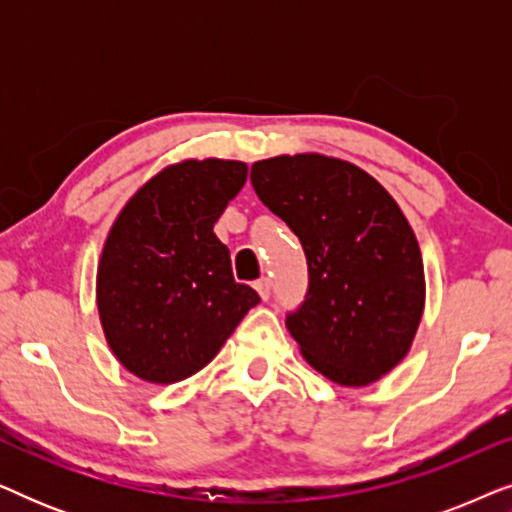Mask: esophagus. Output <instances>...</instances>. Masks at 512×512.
Listing matches in <instances>:
<instances>
[{"label":"esophagus","mask_w":512,"mask_h":512,"mask_svg":"<svg viewBox=\"0 0 512 512\" xmlns=\"http://www.w3.org/2000/svg\"><path fill=\"white\" fill-rule=\"evenodd\" d=\"M254 286H256V291H258V293H261V298H263V300H268V298H270V289H272V282H270V279H268V277H261V279H258V282H256Z\"/></svg>","instance_id":"1"}]
</instances>
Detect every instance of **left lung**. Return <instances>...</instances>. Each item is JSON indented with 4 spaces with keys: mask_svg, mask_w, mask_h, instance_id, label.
<instances>
[{
    "mask_svg": "<svg viewBox=\"0 0 512 512\" xmlns=\"http://www.w3.org/2000/svg\"><path fill=\"white\" fill-rule=\"evenodd\" d=\"M251 184L303 244L307 293L286 314L300 352L342 387L380 380L408 354L424 310L408 219L370 174L317 153L254 163Z\"/></svg>",
    "mask_w": 512,
    "mask_h": 512,
    "instance_id": "left-lung-1",
    "label": "left lung"
}]
</instances>
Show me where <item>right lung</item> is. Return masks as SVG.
Segmentation results:
<instances>
[{"instance_id":"1","label":"right lung","mask_w":512,"mask_h":512,"mask_svg":"<svg viewBox=\"0 0 512 512\" xmlns=\"http://www.w3.org/2000/svg\"><path fill=\"white\" fill-rule=\"evenodd\" d=\"M247 181L237 160H184L132 195L97 268V310L116 359L146 382L198 373L261 296L237 284L214 235Z\"/></svg>"}]
</instances>
